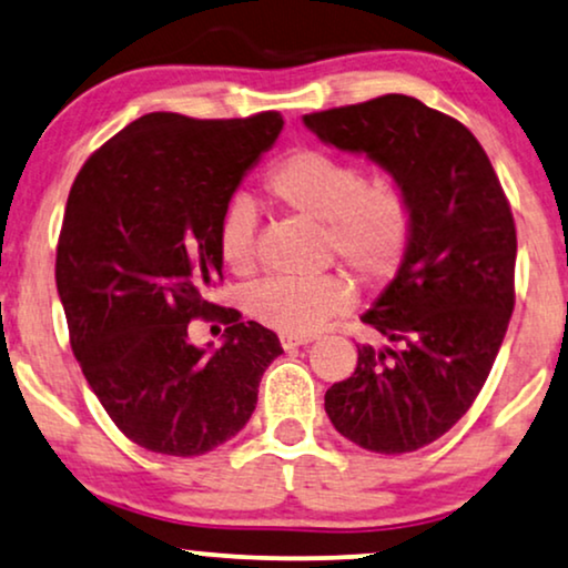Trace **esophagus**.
<instances>
[{"label":"esophagus","instance_id":"esophagus-1","mask_svg":"<svg viewBox=\"0 0 568 568\" xmlns=\"http://www.w3.org/2000/svg\"><path fill=\"white\" fill-rule=\"evenodd\" d=\"M280 343H283L285 351H291V348H298V346H306V343H312V337L308 335H280Z\"/></svg>","mask_w":568,"mask_h":568}]
</instances>
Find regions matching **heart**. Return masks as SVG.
Wrapping results in <instances>:
<instances>
[{
	"label": "heart",
	"instance_id": "b5f03b06",
	"mask_svg": "<svg viewBox=\"0 0 568 568\" xmlns=\"http://www.w3.org/2000/svg\"><path fill=\"white\" fill-rule=\"evenodd\" d=\"M264 193L283 210L325 222V251L367 283H387L404 267L414 243V196L396 175L367 178L346 156L317 146L291 149L264 175ZM217 254L233 275H248L256 262L254 217L233 206L220 222ZM354 304L346 277H270L246 293L251 320L283 335H312L322 322Z\"/></svg>",
	"mask_w": 568,
	"mask_h": 568
}]
</instances>
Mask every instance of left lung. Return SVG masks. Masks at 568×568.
<instances>
[{"label": "left lung", "instance_id": "left-lung-1", "mask_svg": "<svg viewBox=\"0 0 568 568\" xmlns=\"http://www.w3.org/2000/svg\"><path fill=\"white\" fill-rule=\"evenodd\" d=\"M304 123L406 183L416 231L404 267L362 322L354 375L325 393L337 433L375 454L425 448L469 412L516 304V225L483 143L404 93L308 112Z\"/></svg>", "mask_w": 568, "mask_h": 568}]
</instances>
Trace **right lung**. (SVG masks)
I'll use <instances>...</instances> for the list:
<instances>
[{"label": "right lung", "instance_id": "obj_1", "mask_svg": "<svg viewBox=\"0 0 568 568\" xmlns=\"http://www.w3.org/2000/svg\"><path fill=\"white\" fill-rule=\"evenodd\" d=\"M283 118L196 120L152 112L83 162L70 189L57 291L83 377L120 433L164 456H201L241 433L277 335L212 304L222 280L220 222L243 172ZM220 318L226 346L206 355L187 322Z\"/></svg>", "mask_w": 568, "mask_h": 568}]
</instances>
